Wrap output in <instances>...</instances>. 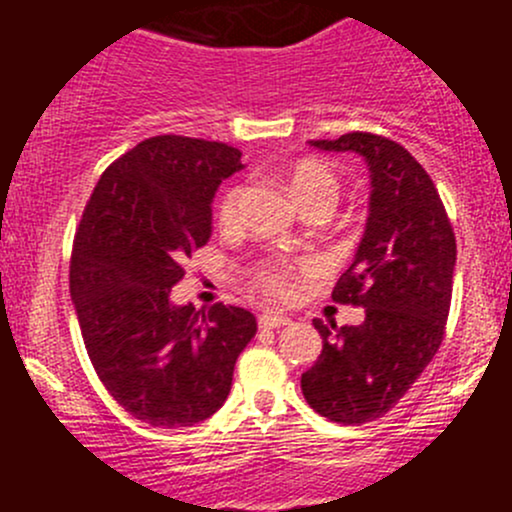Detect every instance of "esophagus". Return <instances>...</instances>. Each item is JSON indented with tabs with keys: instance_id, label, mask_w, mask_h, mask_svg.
Masks as SVG:
<instances>
[{
	"instance_id": "esophagus-1",
	"label": "esophagus",
	"mask_w": 512,
	"mask_h": 512,
	"mask_svg": "<svg viewBox=\"0 0 512 512\" xmlns=\"http://www.w3.org/2000/svg\"><path fill=\"white\" fill-rule=\"evenodd\" d=\"M257 324H260V329H280L285 327V324H289V317H285V314H260L257 317Z\"/></svg>"
}]
</instances>
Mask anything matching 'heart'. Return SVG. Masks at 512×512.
Returning a JSON list of instances; mask_svg holds the SVG:
<instances>
[{"instance_id":"b5f03b06","label":"heart","mask_w":512,"mask_h":512,"mask_svg":"<svg viewBox=\"0 0 512 512\" xmlns=\"http://www.w3.org/2000/svg\"><path fill=\"white\" fill-rule=\"evenodd\" d=\"M289 190H292L294 200L302 205V210L314 208V205L332 210L339 195L337 170L322 158L297 160L289 170ZM242 198H245V190H242L240 183L223 190L218 200L220 225H235L242 208ZM252 287L270 299H289L294 294V287H297V267L289 265V262H270V265L257 270Z\"/></svg>"}]
</instances>
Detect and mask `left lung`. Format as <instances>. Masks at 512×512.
Masks as SVG:
<instances>
[{
  "mask_svg": "<svg viewBox=\"0 0 512 512\" xmlns=\"http://www.w3.org/2000/svg\"><path fill=\"white\" fill-rule=\"evenodd\" d=\"M354 151L371 170L366 232L332 299L364 307L359 327L314 319L322 354L302 394L329 421L366 423L399 404L443 342L453 294L456 235L431 175L401 143L354 131L309 141Z\"/></svg>",
  "mask_w": 512,
  "mask_h": 512,
  "instance_id": "1",
  "label": "left lung"
}]
</instances>
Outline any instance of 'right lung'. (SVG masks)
Returning a JSON list of instances; mask_svg holds the SVG:
<instances>
[{
    "label": "right lung",
    "mask_w": 512,
    "mask_h": 512,
    "mask_svg": "<svg viewBox=\"0 0 512 512\" xmlns=\"http://www.w3.org/2000/svg\"><path fill=\"white\" fill-rule=\"evenodd\" d=\"M240 156L203 138H146L103 170L76 227L69 287L86 352L108 394L151 426L213 416L257 332L247 309L170 304Z\"/></svg>",
    "instance_id": "right-lung-1"
}]
</instances>
